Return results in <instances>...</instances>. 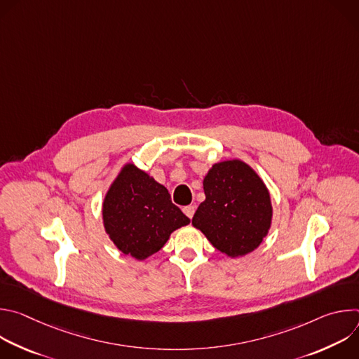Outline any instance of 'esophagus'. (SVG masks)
I'll use <instances>...</instances> for the list:
<instances>
[{
	"label": "esophagus",
	"instance_id": "esophagus-1",
	"mask_svg": "<svg viewBox=\"0 0 359 359\" xmlns=\"http://www.w3.org/2000/svg\"><path fill=\"white\" fill-rule=\"evenodd\" d=\"M194 212H196V208H194V206H186V208H183V213H184L189 219L193 217Z\"/></svg>",
	"mask_w": 359,
	"mask_h": 359
}]
</instances>
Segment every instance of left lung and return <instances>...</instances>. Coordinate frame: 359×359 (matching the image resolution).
Returning <instances> with one entry per match:
<instances>
[{"label": "left lung", "mask_w": 359, "mask_h": 359, "mask_svg": "<svg viewBox=\"0 0 359 359\" xmlns=\"http://www.w3.org/2000/svg\"><path fill=\"white\" fill-rule=\"evenodd\" d=\"M203 189L206 200L191 224L230 257L257 248L273 216L270 193L259 175L240 161L220 162L204 177Z\"/></svg>", "instance_id": "1"}]
</instances>
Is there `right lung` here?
I'll return each mask as SVG.
<instances>
[{
  "mask_svg": "<svg viewBox=\"0 0 359 359\" xmlns=\"http://www.w3.org/2000/svg\"><path fill=\"white\" fill-rule=\"evenodd\" d=\"M104 223L123 254L144 260L166 244L172 231L190 220L172 203L163 184L126 165L105 197Z\"/></svg>",
  "mask_w": 359,
  "mask_h": 359,
  "instance_id": "right-lung-1",
  "label": "right lung"
}]
</instances>
